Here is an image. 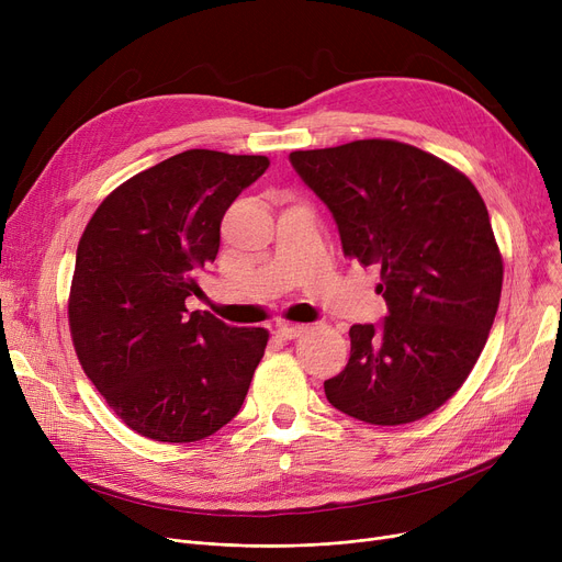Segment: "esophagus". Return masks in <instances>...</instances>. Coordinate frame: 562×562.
<instances>
[{"mask_svg":"<svg viewBox=\"0 0 562 562\" xmlns=\"http://www.w3.org/2000/svg\"><path fill=\"white\" fill-rule=\"evenodd\" d=\"M305 330H307V328H305V326H299V323H282V326H278L276 335H278L280 339L289 341V339L301 337Z\"/></svg>","mask_w":562,"mask_h":562,"instance_id":"34e87169","label":"esophagus"}]
</instances>
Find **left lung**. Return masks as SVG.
<instances>
[{
  "label": "left lung",
  "mask_w": 562,
  "mask_h": 562,
  "mask_svg": "<svg viewBox=\"0 0 562 562\" xmlns=\"http://www.w3.org/2000/svg\"><path fill=\"white\" fill-rule=\"evenodd\" d=\"M333 212L344 255L380 266L390 316L352 326L346 369L323 382L344 415L373 426L428 417L467 380L494 323L504 257L487 206L456 166L392 138L289 155Z\"/></svg>",
  "instance_id": "1"
}]
</instances>
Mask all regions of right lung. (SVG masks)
Here are the masks:
<instances>
[{"label":"right lung","instance_id":"right-lung-1","mask_svg":"<svg viewBox=\"0 0 562 562\" xmlns=\"http://www.w3.org/2000/svg\"><path fill=\"white\" fill-rule=\"evenodd\" d=\"M269 157L187 150L113 189L88 221L68 296L83 373L134 432L187 445L236 417L269 344L263 328L187 314L227 206Z\"/></svg>","mask_w":562,"mask_h":562}]
</instances>
